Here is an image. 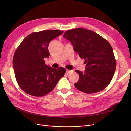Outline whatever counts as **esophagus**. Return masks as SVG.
<instances>
[{"label":"esophagus","mask_w":131,"mask_h":131,"mask_svg":"<svg viewBox=\"0 0 131 131\" xmlns=\"http://www.w3.org/2000/svg\"><path fill=\"white\" fill-rule=\"evenodd\" d=\"M73 72V70H67V74H71V73H72Z\"/></svg>","instance_id":"1"}]
</instances>
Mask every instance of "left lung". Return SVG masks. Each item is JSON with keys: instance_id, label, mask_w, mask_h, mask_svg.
I'll list each match as a JSON object with an SVG mask.
<instances>
[{"instance_id": "obj_1", "label": "left lung", "mask_w": 131, "mask_h": 131, "mask_svg": "<svg viewBox=\"0 0 131 131\" xmlns=\"http://www.w3.org/2000/svg\"><path fill=\"white\" fill-rule=\"evenodd\" d=\"M63 36L71 42L74 51L86 64L85 73L75 70L79 75L75 88L87 94L105 89L111 82L116 66L110 43L97 33L83 28L68 30Z\"/></svg>"}]
</instances>
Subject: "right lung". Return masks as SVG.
Returning <instances> with one entry per match:
<instances>
[{
	"instance_id": "1",
	"label": "right lung",
	"mask_w": 131,
	"mask_h": 131,
	"mask_svg": "<svg viewBox=\"0 0 131 131\" xmlns=\"http://www.w3.org/2000/svg\"><path fill=\"white\" fill-rule=\"evenodd\" d=\"M63 33L59 30L34 32L25 38L17 48L13 59L16 80L19 87L30 95L41 97L50 93L66 70L45 64L44 58L50 56L48 45Z\"/></svg>"
}]
</instances>
